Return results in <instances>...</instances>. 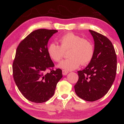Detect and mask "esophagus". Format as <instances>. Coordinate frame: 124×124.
<instances>
[{
    "label": "esophagus",
    "mask_w": 124,
    "mask_h": 124,
    "mask_svg": "<svg viewBox=\"0 0 124 124\" xmlns=\"http://www.w3.org/2000/svg\"><path fill=\"white\" fill-rule=\"evenodd\" d=\"M68 72L67 70H62V74L63 75H66L67 74H68Z\"/></svg>",
    "instance_id": "obj_1"
}]
</instances>
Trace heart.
I'll return each mask as SVG.
<instances>
[{
    "mask_svg": "<svg viewBox=\"0 0 124 124\" xmlns=\"http://www.w3.org/2000/svg\"><path fill=\"white\" fill-rule=\"evenodd\" d=\"M61 46L52 43L48 46L49 56L54 62H59L64 57L65 51L69 50L70 58L60 63L58 67L67 70L77 69L80 64L86 65L90 62L94 54V47L89 40L83 39L73 33L63 35L59 39Z\"/></svg>",
    "mask_w": 124,
    "mask_h": 124,
    "instance_id": "heart-1",
    "label": "heart"
}]
</instances>
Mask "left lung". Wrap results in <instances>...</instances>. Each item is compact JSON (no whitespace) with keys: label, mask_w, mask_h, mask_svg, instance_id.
<instances>
[{"label":"left lung","mask_w":124,"mask_h":124,"mask_svg":"<svg viewBox=\"0 0 124 124\" xmlns=\"http://www.w3.org/2000/svg\"><path fill=\"white\" fill-rule=\"evenodd\" d=\"M95 41L94 54L86 68L78 72L79 79L74 85L77 96L93 102L107 94L114 82L117 59L112 42L106 37L89 30Z\"/></svg>","instance_id":"left-lung-1"}]
</instances>
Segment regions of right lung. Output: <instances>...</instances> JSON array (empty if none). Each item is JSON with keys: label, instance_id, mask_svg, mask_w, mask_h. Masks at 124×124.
<instances>
[{"label": "right lung", "instance_id": "add662e5", "mask_svg": "<svg viewBox=\"0 0 124 124\" xmlns=\"http://www.w3.org/2000/svg\"><path fill=\"white\" fill-rule=\"evenodd\" d=\"M57 32L37 29L27 35L17 48L12 64L13 77L18 90L29 101L43 103L49 100L62 78L61 70L53 69L54 64L47 52L48 41ZM49 69L50 72L46 73Z\"/></svg>", "mask_w": 124, "mask_h": 124}]
</instances>
